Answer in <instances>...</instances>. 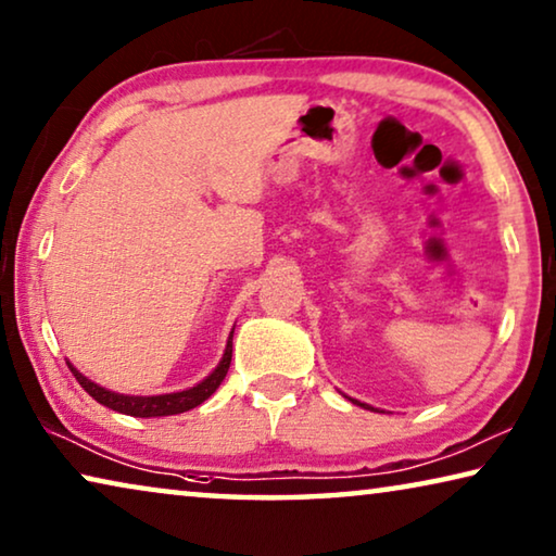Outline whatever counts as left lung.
Masks as SVG:
<instances>
[{
    "label": "left lung",
    "instance_id": "1",
    "mask_svg": "<svg viewBox=\"0 0 556 556\" xmlns=\"http://www.w3.org/2000/svg\"><path fill=\"white\" fill-rule=\"evenodd\" d=\"M346 396V394H344ZM346 400H350L352 404H357V407H364V409H375V407H371V404H364V402H359V400H352V396H346ZM377 412V409H375Z\"/></svg>",
    "mask_w": 556,
    "mask_h": 556
}]
</instances>
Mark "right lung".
<instances>
[{
  "instance_id": "obj_1",
  "label": "right lung",
  "mask_w": 556,
  "mask_h": 556,
  "mask_svg": "<svg viewBox=\"0 0 556 556\" xmlns=\"http://www.w3.org/2000/svg\"><path fill=\"white\" fill-rule=\"evenodd\" d=\"M231 337H235V329L229 331V339H227V346H225V354H222V359L217 367L212 369L210 377H204L202 382L189 387V389H181V392H169V394H152V396H139V394H119V392H112V389L106 387H99L92 379L81 375V371L74 367L72 362L70 369L72 375L77 377V382L85 387V392L97 400L99 404H104V407H110L119 414H129V417H169V414H181V412H189L202 404L204 400H210V396L217 392V387L225 382L227 371H229V362H231Z\"/></svg>"
}]
</instances>
